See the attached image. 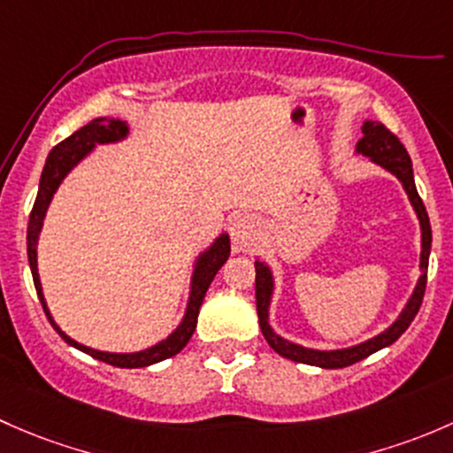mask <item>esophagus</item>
Returning <instances> with one entry per match:
<instances>
[{
	"label": "esophagus",
	"mask_w": 453,
	"mask_h": 453,
	"mask_svg": "<svg viewBox=\"0 0 453 453\" xmlns=\"http://www.w3.org/2000/svg\"><path fill=\"white\" fill-rule=\"evenodd\" d=\"M259 222L255 220L249 213H240V216L233 218L231 222V240L235 244V249L249 250L257 244L259 240Z\"/></svg>",
	"instance_id": "34e87169"
}]
</instances>
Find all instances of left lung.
Listing matches in <instances>:
<instances>
[{
    "mask_svg": "<svg viewBox=\"0 0 453 453\" xmlns=\"http://www.w3.org/2000/svg\"><path fill=\"white\" fill-rule=\"evenodd\" d=\"M362 133L365 137L357 142V152L375 161L377 165L386 167L388 172H393L395 176L403 183L405 194H408L410 203H412L414 211H417L418 222H421V270L423 274L418 277L417 288H414L412 296H410L408 305L403 307V311L399 314V319L390 325L388 329L381 331L375 338L366 340V342L357 344L351 349H338V351H316V349H305L301 344L288 342L281 335L274 334L268 325V305L270 296H273V274H270L268 265L255 261V298H257V316H259V327L264 334L265 342L279 353V356L288 357L292 362H301V365H311L320 368H344L351 366L356 362L365 360L371 353L380 351V349L388 347L395 340L410 327V323L414 320V316L418 314V307L423 303V295H426V283H427V261H430V249H432V226L430 218H427L426 204H423L421 196L417 192V185H414V174H412V161H410L408 152H405L403 143L399 142V137L395 133H390L384 124L380 122H365L362 126Z\"/></svg>",
    "mask_w": 453,
    "mask_h": 453,
    "instance_id": "obj_1",
    "label": "left lung"
}]
</instances>
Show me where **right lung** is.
<instances>
[{"label": "right lung", "mask_w": 453, "mask_h": 453, "mask_svg": "<svg viewBox=\"0 0 453 453\" xmlns=\"http://www.w3.org/2000/svg\"><path fill=\"white\" fill-rule=\"evenodd\" d=\"M126 134H128V126H126V122H122V119L97 118L93 119V122H88L87 126H82V128L76 130L73 134H69V137L65 139V142H60L58 146L52 148L48 161H45L43 174H41V183H39V194H36L35 207H32V213H30V222H27V261H30L32 279H35L36 295L41 298V305H43L45 316H48L52 327L58 331V335L65 340V342L81 349V351H85L87 356L96 357V360L106 362V365L111 366L142 368V366L157 365V362L176 356V353L189 342V338H192L196 329V320H198V311H200V305H203V298L207 295L216 273L222 268V264L228 259V253H231V242H228L226 233L218 237V240L213 242V244L209 246L198 259H196L192 292H189V303H188V311H185L183 316V323L176 327L174 334L167 335L165 340H161V342L155 344V347L146 349V351H137V353L96 351V349L85 347V344L76 342V340L69 338L67 334H63L58 325L54 323L52 316H50V310L48 305H45V298H43V290H41L39 270H36V242H39L41 226H43L45 211H48L50 203H52V196L56 194V189H58L60 180L67 176V172L72 170L78 161H82V158L93 150L96 143L119 142V139H124Z\"/></svg>", "instance_id": "obj_1"}]
</instances>
